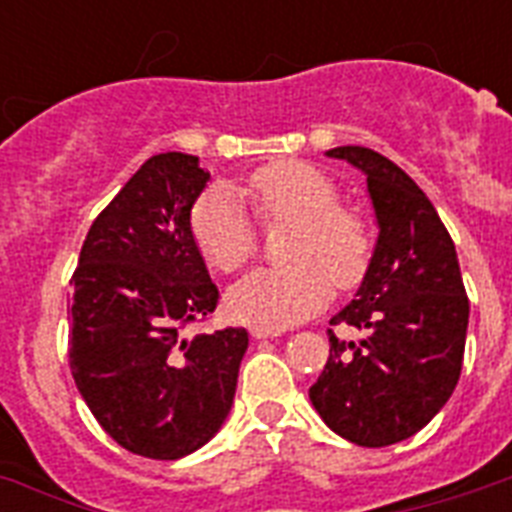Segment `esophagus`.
Wrapping results in <instances>:
<instances>
[{"label": "esophagus", "mask_w": 512, "mask_h": 512, "mask_svg": "<svg viewBox=\"0 0 512 512\" xmlns=\"http://www.w3.org/2000/svg\"><path fill=\"white\" fill-rule=\"evenodd\" d=\"M284 329H271V327H252V337L255 340H268V337H281Z\"/></svg>", "instance_id": "1"}]
</instances>
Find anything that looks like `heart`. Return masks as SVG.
<instances>
[{
    "label": "heart",
    "mask_w": 512,
    "mask_h": 512,
    "mask_svg": "<svg viewBox=\"0 0 512 512\" xmlns=\"http://www.w3.org/2000/svg\"><path fill=\"white\" fill-rule=\"evenodd\" d=\"M260 220H292L287 257L292 263L255 268L228 289L233 319L252 327L284 329L327 305L335 287L364 279L372 260V228L356 209L342 207L332 177L303 162L260 167L239 185ZM191 233L212 268L231 273L257 249V228L231 188L212 185L191 209Z\"/></svg>",
    "instance_id": "b5f03b06"
}]
</instances>
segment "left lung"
<instances>
[{
	"label": "left lung",
	"instance_id": "8db88e82",
	"mask_svg": "<svg viewBox=\"0 0 512 512\" xmlns=\"http://www.w3.org/2000/svg\"><path fill=\"white\" fill-rule=\"evenodd\" d=\"M366 175L377 244L364 281L329 324V358L308 396L321 420L358 446H390L428 425L457 388L470 303L454 241L420 185L364 146L327 151Z\"/></svg>",
	"mask_w": 512,
	"mask_h": 512
}]
</instances>
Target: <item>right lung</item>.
Listing matches in <instances>:
<instances>
[{"mask_svg":"<svg viewBox=\"0 0 512 512\" xmlns=\"http://www.w3.org/2000/svg\"><path fill=\"white\" fill-rule=\"evenodd\" d=\"M209 172L156 154L124 183L79 252L68 364L100 428L127 452L180 460L231 412L247 329L191 335L217 287L191 233Z\"/></svg>","mask_w":512,"mask_h":512,"instance_id":"right-lung-1","label":"right lung"}]
</instances>
